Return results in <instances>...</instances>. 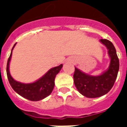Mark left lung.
<instances>
[{
  "instance_id": "left-lung-1",
  "label": "left lung",
  "mask_w": 127,
  "mask_h": 127,
  "mask_svg": "<svg viewBox=\"0 0 127 127\" xmlns=\"http://www.w3.org/2000/svg\"><path fill=\"white\" fill-rule=\"evenodd\" d=\"M100 42L107 47L110 58L107 70L100 75L93 76L75 67V86L80 93L88 98H96L107 93L114 84L119 70V59L113 43L107 39H100Z\"/></svg>"
}]
</instances>
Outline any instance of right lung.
<instances>
[{
	"label": "right lung",
	"instance_id": "obj_1",
	"mask_svg": "<svg viewBox=\"0 0 127 127\" xmlns=\"http://www.w3.org/2000/svg\"><path fill=\"white\" fill-rule=\"evenodd\" d=\"M16 43L13 47L7 64V78L10 85L15 92L24 98L32 101L42 100L52 93L54 87L56 75L60 72L63 67V64H61L59 66L50 69L44 75L34 82L24 84L17 82L11 77L9 72V63L12 56V51Z\"/></svg>",
	"mask_w": 127,
	"mask_h": 127
}]
</instances>
